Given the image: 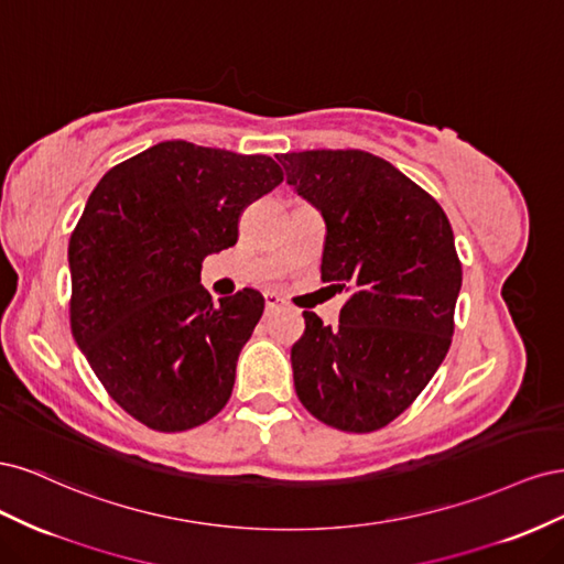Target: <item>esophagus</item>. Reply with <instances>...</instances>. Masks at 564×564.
Instances as JSON below:
<instances>
[{"label": "esophagus", "mask_w": 564, "mask_h": 564, "mask_svg": "<svg viewBox=\"0 0 564 564\" xmlns=\"http://www.w3.org/2000/svg\"><path fill=\"white\" fill-rule=\"evenodd\" d=\"M280 303H282V299H280L278 294H272V292H268V294H265V311H268V313H270V311H275Z\"/></svg>", "instance_id": "obj_1"}]
</instances>
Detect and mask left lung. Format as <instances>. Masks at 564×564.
Masks as SVG:
<instances>
[{
  "label": "left lung",
  "mask_w": 564,
  "mask_h": 564,
  "mask_svg": "<svg viewBox=\"0 0 564 564\" xmlns=\"http://www.w3.org/2000/svg\"><path fill=\"white\" fill-rule=\"evenodd\" d=\"M286 183L322 212V282L350 294L338 327L303 311L292 348L301 404L332 429L371 433L429 386L454 334L460 261L440 204L365 150L278 158Z\"/></svg>",
  "instance_id": "1"
}]
</instances>
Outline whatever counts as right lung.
<instances>
[{"label":"right lung","mask_w":564,"mask_h":564,"mask_svg":"<svg viewBox=\"0 0 564 564\" xmlns=\"http://www.w3.org/2000/svg\"><path fill=\"white\" fill-rule=\"evenodd\" d=\"M284 181L268 155L164 141L98 181L70 235V329L108 395L160 433L226 406L263 296L212 303L202 261L237 242L253 199Z\"/></svg>","instance_id":"right-lung-1"}]
</instances>
